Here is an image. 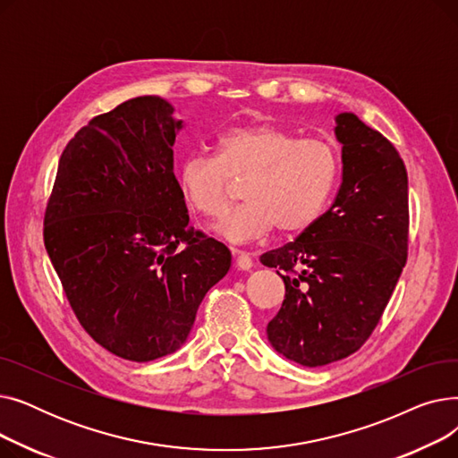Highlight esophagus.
Segmentation results:
<instances>
[{
  "instance_id": "34e87169",
  "label": "esophagus",
  "mask_w": 458,
  "mask_h": 458,
  "mask_svg": "<svg viewBox=\"0 0 458 458\" xmlns=\"http://www.w3.org/2000/svg\"><path fill=\"white\" fill-rule=\"evenodd\" d=\"M235 254V266L242 269V271H249L252 267V258L247 252L242 250H233Z\"/></svg>"
}]
</instances>
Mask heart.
I'll use <instances>...</instances> for the list:
<instances>
[{
	"instance_id": "heart-1",
	"label": "heart",
	"mask_w": 458,
	"mask_h": 458,
	"mask_svg": "<svg viewBox=\"0 0 458 458\" xmlns=\"http://www.w3.org/2000/svg\"><path fill=\"white\" fill-rule=\"evenodd\" d=\"M340 174L338 148L321 137H302L269 123L232 128L216 142V156L192 154L182 163L187 200L209 219L228 211L233 180H245L243 206L216 226L228 242L306 230L323 211Z\"/></svg>"
}]
</instances>
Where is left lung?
<instances>
[{"instance_id":"left-lung-1","label":"left lung","mask_w":458,"mask_h":458,"mask_svg":"<svg viewBox=\"0 0 458 458\" xmlns=\"http://www.w3.org/2000/svg\"><path fill=\"white\" fill-rule=\"evenodd\" d=\"M335 123L338 195L295 242L259 258L285 285L269 342L306 368L347 358L369 340L408 254V176L399 152L352 113Z\"/></svg>"}]
</instances>
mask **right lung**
<instances>
[{"label": "right lung", "mask_w": 458, "mask_h": 458, "mask_svg": "<svg viewBox=\"0 0 458 458\" xmlns=\"http://www.w3.org/2000/svg\"><path fill=\"white\" fill-rule=\"evenodd\" d=\"M157 96L94 116L61 154L44 245L80 325L109 352H174L230 269V250L189 226L173 147L182 120Z\"/></svg>", "instance_id": "add662e5"}]
</instances>
